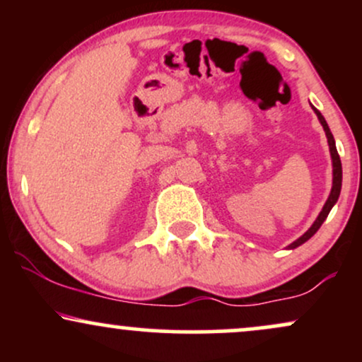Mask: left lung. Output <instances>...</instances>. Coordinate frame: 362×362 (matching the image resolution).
Listing matches in <instances>:
<instances>
[{
	"label": "left lung",
	"mask_w": 362,
	"mask_h": 362,
	"mask_svg": "<svg viewBox=\"0 0 362 362\" xmlns=\"http://www.w3.org/2000/svg\"><path fill=\"white\" fill-rule=\"evenodd\" d=\"M313 110H315V114L318 115V120H320V122H322L323 129H325V134H327V139H328V146H330L332 165H334V185H332V192H330V195H328V199H327L325 206H323L322 213L318 214L317 221L311 224V228H310L308 231H306L305 235L300 236V238H298L296 242L291 243L289 248L300 247V245H303V243L306 242V240H310L311 236L317 233L318 228L322 226L323 221H325V219H327V216H328V213H330V209H332V207H334L335 202H337V199H339V195H340V187H342V163H340V156H339V153H337V148H335L334 136H332L330 129H328V124H327V120L323 119V115L320 114V112L315 109V107H313Z\"/></svg>",
	"instance_id": "8db88e82"
}]
</instances>
